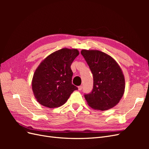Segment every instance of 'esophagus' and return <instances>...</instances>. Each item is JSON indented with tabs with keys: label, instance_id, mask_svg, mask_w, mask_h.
Masks as SVG:
<instances>
[{
	"label": "esophagus",
	"instance_id": "esophagus-1",
	"mask_svg": "<svg viewBox=\"0 0 149 149\" xmlns=\"http://www.w3.org/2000/svg\"><path fill=\"white\" fill-rule=\"evenodd\" d=\"M83 89V86H78V89L79 91H81Z\"/></svg>",
	"mask_w": 149,
	"mask_h": 149
}]
</instances>
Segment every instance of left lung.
I'll use <instances>...</instances> for the list:
<instances>
[{"label": "left lung", "instance_id": "1", "mask_svg": "<svg viewBox=\"0 0 149 149\" xmlns=\"http://www.w3.org/2000/svg\"><path fill=\"white\" fill-rule=\"evenodd\" d=\"M81 53L93 76V88L84 94L88 105L105 111L114 107L123 97L125 79L120 66L109 55L98 50L83 49Z\"/></svg>", "mask_w": 149, "mask_h": 149}]
</instances>
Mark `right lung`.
<instances>
[{
    "mask_svg": "<svg viewBox=\"0 0 149 149\" xmlns=\"http://www.w3.org/2000/svg\"><path fill=\"white\" fill-rule=\"evenodd\" d=\"M78 55V49L63 48L40 63L32 79L33 92L40 104L49 108L60 107L78 89L72 84L71 65Z\"/></svg>",
    "mask_w": 149,
    "mask_h": 149,
    "instance_id": "1",
    "label": "right lung"
}]
</instances>
